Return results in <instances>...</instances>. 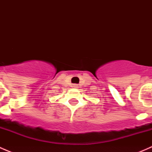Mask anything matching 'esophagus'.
Here are the masks:
<instances>
[{
	"label": "esophagus",
	"mask_w": 152,
	"mask_h": 152,
	"mask_svg": "<svg viewBox=\"0 0 152 152\" xmlns=\"http://www.w3.org/2000/svg\"><path fill=\"white\" fill-rule=\"evenodd\" d=\"M73 87H74V88H77V87H78V85H73Z\"/></svg>",
	"instance_id": "obj_1"
}]
</instances>
